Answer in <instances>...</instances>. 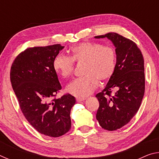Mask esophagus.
I'll return each instance as SVG.
<instances>
[{"label": "esophagus", "mask_w": 159, "mask_h": 159, "mask_svg": "<svg viewBox=\"0 0 159 159\" xmlns=\"http://www.w3.org/2000/svg\"><path fill=\"white\" fill-rule=\"evenodd\" d=\"M85 99V98H76V102H83Z\"/></svg>", "instance_id": "1"}]
</instances>
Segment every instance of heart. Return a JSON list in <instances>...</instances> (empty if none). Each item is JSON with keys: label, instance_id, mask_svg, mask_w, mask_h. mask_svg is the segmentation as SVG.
<instances>
[{"label": "heart", "instance_id": "obj_1", "mask_svg": "<svg viewBox=\"0 0 159 159\" xmlns=\"http://www.w3.org/2000/svg\"><path fill=\"white\" fill-rule=\"evenodd\" d=\"M71 57L58 54L53 60L55 71L64 78L71 76L74 61L84 62V76L78 78L68 84L66 90L76 97H85L95 89L98 80H108L114 74L116 55L114 48L93 42H83L72 47Z\"/></svg>", "mask_w": 159, "mask_h": 159}]
</instances>
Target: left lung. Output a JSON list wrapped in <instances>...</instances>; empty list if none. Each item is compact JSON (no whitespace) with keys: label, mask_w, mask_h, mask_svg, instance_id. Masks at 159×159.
<instances>
[{"label":"left lung","mask_w":159,"mask_h":159,"mask_svg":"<svg viewBox=\"0 0 159 159\" xmlns=\"http://www.w3.org/2000/svg\"><path fill=\"white\" fill-rule=\"evenodd\" d=\"M95 38H107L116 48L114 74L96 95L99 103L97 120L102 128L116 130L130 122L140 107L145 89L143 55L135 43L116 33ZM113 89L116 93L111 96Z\"/></svg>","instance_id":"obj_1"}]
</instances>
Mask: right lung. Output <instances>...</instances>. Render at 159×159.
<instances>
[{
	"label": "right lung",
	"mask_w": 159,
	"mask_h": 159,
	"mask_svg": "<svg viewBox=\"0 0 159 159\" xmlns=\"http://www.w3.org/2000/svg\"><path fill=\"white\" fill-rule=\"evenodd\" d=\"M64 48L56 44L27 48L10 69L12 87L24 116L39 133L53 138L70 130V112L76 103L70 94L53 98L61 89L53 60Z\"/></svg>",
	"instance_id": "obj_1"
}]
</instances>
